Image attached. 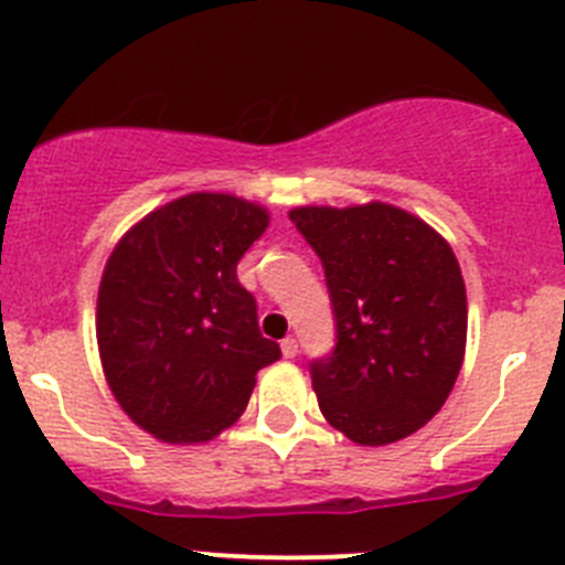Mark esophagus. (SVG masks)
<instances>
[{"mask_svg":"<svg viewBox=\"0 0 565 565\" xmlns=\"http://www.w3.org/2000/svg\"><path fill=\"white\" fill-rule=\"evenodd\" d=\"M281 354H284V358L292 360L295 354H298V340H295V338H284L281 340Z\"/></svg>","mask_w":565,"mask_h":565,"instance_id":"obj_1","label":"esophagus"}]
</instances>
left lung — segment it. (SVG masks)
Listing matches in <instances>:
<instances>
[{"label": "left lung", "instance_id": "obj_1", "mask_svg": "<svg viewBox=\"0 0 565 565\" xmlns=\"http://www.w3.org/2000/svg\"><path fill=\"white\" fill-rule=\"evenodd\" d=\"M289 220L323 264L338 323L334 352L309 369L320 414L365 447L416 434L465 363L456 253L428 222L385 202L303 205Z\"/></svg>", "mask_w": 565, "mask_h": 565}]
</instances>
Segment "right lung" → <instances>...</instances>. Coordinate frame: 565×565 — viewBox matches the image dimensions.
Wrapping results in <instances>:
<instances>
[{
    "label": "right lung",
    "instance_id": "obj_1",
    "mask_svg": "<svg viewBox=\"0 0 565 565\" xmlns=\"http://www.w3.org/2000/svg\"><path fill=\"white\" fill-rule=\"evenodd\" d=\"M270 225L267 207L196 191L124 233L98 287L100 365L137 428L200 445L247 408L264 365L281 358L258 332L238 258Z\"/></svg>",
    "mask_w": 565,
    "mask_h": 565
}]
</instances>
